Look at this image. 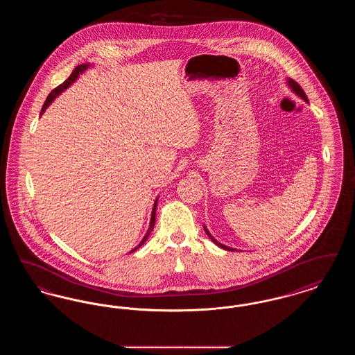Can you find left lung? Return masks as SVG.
Segmentation results:
<instances>
[{
    "label": "left lung",
    "mask_w": 355,
    "mask_h": 355,
    "mask_svg": "<svg viewBox=\"0 0 355 355\" xmlns=\"http://www.w3.org/2000/svg\"><path fill=\"white\" fill-rule=\"evenodd\" d=\"M287 85L290 86V89L298 96V97H301L302 100H304L306 102H309V100H307V97H306V94H304V89L300 86V84L298 83H295L294 80H291V78H287ZM203 229H205V233L207 234V236L217 245V246H220V248H222V249H225V250H229V252H236V249H232V248H229V246H225V245H222V243H220L214 236H211L210 233H209V230H207V227L206 226H203Z\"/></svg>",
    "instance_id": "8db88e82"
}]
</instances>
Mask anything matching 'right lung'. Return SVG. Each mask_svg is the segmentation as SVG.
Instances as JSON below:
<instances>
[{
    "label": "right lung",
    "instance_id": "1",
    "mask_svg": "<svg viewBox=\"0 0 355 355\" xmlns=\"http://www.w3.org/2000/svg\"><path fill=\"white\" fill-rule=\"evenodd\" d=\"M90 67V64H83V65H78V67H76V69L73 70V73L70 74L68 77V80H65L62 84L60 85V86H57L55 89H53L51 92V94L48 96V98H46V101H45V103H44V106H42V110H41V114L45 112V109L51 105V102L54 101V98L58 96V94H61V92H64L65 89H68L69 86L70 85L73 84L77 78H78V76L80 74H83L84 73L85 70L86 69L89 68ZM157 201H158V198L155 200V202H154V205H153V211H152V218H150V225H149V229H148V232H146V234H145V236L142 238V241L138 243V246L137 248H135L130 253H133V252H135L137 249H139L145 242H146V239L149 238V236H150V233L153 232V227H154V222H155V209H157Z\"/></svg>",
    "mask_w": 355,
    "mask_h": 355
}]
</instances>
